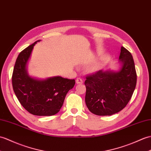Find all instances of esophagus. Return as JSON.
Masks as SVG:
<instances>
[{"mask_svg":"<svg viewBox=\"0 0 151 151\" xmlns=\"http://www.w3.org/2000/svg\"><path fill=\"white\" fill-rule=\"evenodd\" d=\"M76 82L77 84H82L83 83V80L81 78H77L76 80Z\"/></svg>","mask_w":151,"mask_h":151,"instance_id":"1","label":"esophagus"}]
</instances>
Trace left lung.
<instances>
[{
	"mask_svg": "<svg viewBox=\"0 0 151 151\" xmlns=\"http://www.w3.org/2000/svg\"><path fill=\"white\" fill-rule=\"evenodd\" d=\"M122 66L118 72L99 70L86 76V104L92 113L110 116L127 106L135 89L137 75L131 53L121 47Z\"/></svg>",
	"mask_w": 151,
	"mask_h": 151,
	"instance_id": "obj_1",
	"label": "left lung"
}]
</instances>
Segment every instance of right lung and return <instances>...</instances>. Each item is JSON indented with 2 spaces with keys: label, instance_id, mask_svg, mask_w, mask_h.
Instances as JSON below:
<instances>
[{
  "label": "right lung",
  "instance_id": "1",
  "mask_svg": "<svg viewBox=\"0 0 151 151\" xmlns=\"http://www.w3.org/2000/svg\"><path fill=\"white\" fill-rule=\"evenodd\" d=\"M37 40L21 51L12 75V86L19 102L29 113L52 116L58 113L66 94L74 87L75 80L55 76L38 80L28 76L26 66Z\"/></svg>",
  "mask_w": 151,
  "mask_h": 151
}]
</instances>
